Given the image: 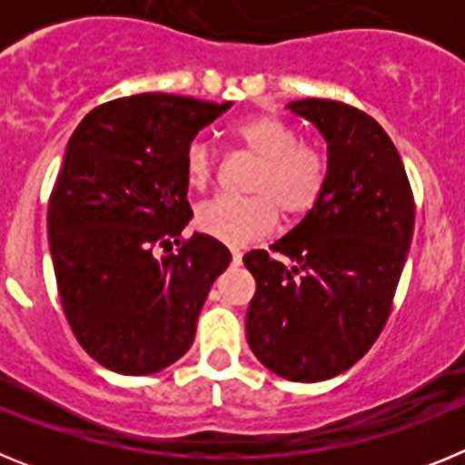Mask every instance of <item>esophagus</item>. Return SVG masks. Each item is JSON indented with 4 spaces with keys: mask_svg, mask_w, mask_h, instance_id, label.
<instances>
[{
    "mask_svg": "<svg viewBox=\"0 0 465 465\" xmlns=\"http://www.w3.org/2000/svg\"><path fill=\"white\" fill-rule=\"evenodd\" d=\"M230 256H232V265H242V253L237 252V249H232V252H230Z\"/></svg>",
    "mask_w": 465,
    "mask_h": 465,
    "instance_id": "esophagus-1",
    "label": "esophagus"
}]
</instances>
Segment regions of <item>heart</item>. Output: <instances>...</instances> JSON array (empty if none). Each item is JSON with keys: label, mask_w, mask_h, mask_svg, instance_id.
Listing matches in <instances>:
<instances>
[{"label": "heart", "mask_w": 465, "mask_h": 465, "mask_svg": "<svg viewBox=\"0 0 465 465\" xmlns=\"http://www.w3.org/2000/svg\"><path fill=\"white\" fill-rule=\"evenodd\" d=\"M232 137L252 155L261 158L253 191L258 195H216L195 212V225L212 240L228 246H244L268 237L279 221V207L289 216H302L316 204L326 186V160L314 146L298 143V134L289 123L274 116H253L232 130ZM186 179L193 188L212 182L213 158L204 142L188 143Z\"/></svg>", "instance_id": "heart-1"}]
</instances>
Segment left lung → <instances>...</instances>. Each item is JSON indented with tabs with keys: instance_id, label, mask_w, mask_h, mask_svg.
Returning a JSON list of instances; mask_svg holds the SVG:
<instances>
[{
	"instance_id": "left-lung-1",
	"label": "left lung",
	"mask_w": 465,
	"mask_h": 465,
	"mask_svg": "<svg viewBox=\"0 0 465 465\" xmlns=\"http://www.w3.org/2000/svg\"><path fill=\"white\" fill-rule=\"evenodd\" d=\"M286 109L326 142V186L314 207L265 252L244 256L256 279L246 342L268 371L323 381L380 338L410 252L414 203L384 127L342 102L295 100Z\"/></svg>"
}]
</instances>
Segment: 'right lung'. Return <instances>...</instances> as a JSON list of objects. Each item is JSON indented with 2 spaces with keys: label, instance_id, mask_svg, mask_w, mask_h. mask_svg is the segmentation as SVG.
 <instances>
[{
  "label": "right lung",
  "instance_id": "1",
  "mask_svg": "<svg viewBox=\"0 0 465 465\" xmlns=\"http://www.w3.org/2000/svg\"><path fill=\"white\" fill-rule=\"evenodd\" d=\"M232 102L143 93L106 102L67 142L48 204V240L64 314L81 347L121 375L182 359L212 283L232 261L193 232L188 143ZM180 246L155 257L158 245Z\"/></svg>",
  "mask_w": 465,
  "mask_h": 465
}]
</instances>
